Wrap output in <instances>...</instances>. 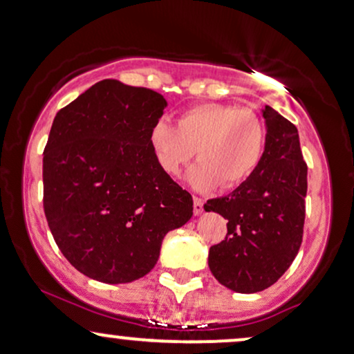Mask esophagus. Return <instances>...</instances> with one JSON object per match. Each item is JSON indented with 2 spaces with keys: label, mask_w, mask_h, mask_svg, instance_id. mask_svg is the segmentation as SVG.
Here are the masks:
<instances>
[{
  "label": "esophagus",
  "mask_w": 354,
  "mask_h": 354,
  "mask_svg": "<svg viewBox=\"0 0 354 354\" xmlns=\"http://www.w3.org/2000/svg\"><path fill=\"white\" fill-rule=\"evenodd\" d=\"M203 212V200L198 197H194V213L195 215H200Z\"/></svg>",
  "instance_id": "obj_1"
}]
</instances>
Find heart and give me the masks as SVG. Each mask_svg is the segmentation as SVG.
Segmentation results:
<instances>
[{
	"label": "heart",
	"instance_id": "heart-1",
	"mask_svg": "<svg viewBox=\"0 0 354 354\" xmlns=\"http://www.w3.org/2000/svg\"><path fill=\"white\" fill-rule=\"evenodd\" d=\"M149 141L164 172L176 176L197 149L200 160L187 172V182L197 190L218 184L231 189L246 182L259 165L266 129L254 111L208 102L185 108L177 126L157 121Z\"/></svg>",
	"mask_w": 354,
	"mask_h": 354
}]
</instances>
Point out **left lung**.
<instances>
[{"instance_id":"obj_1","label":"left lung","mask_w":354,"mask_h":354,"mask_svg":"<svg viewBox=\"0 0 354 354\" xmlns=\"http://www.w3.org/2000/svg\"><path fill=\"white\" fill-rule=\"evenodd\" d=\"M264 154L254 174L230 195L212 198L205 212L228 220L225 241L208 252V266L221 286L254 294L277 282L302 244L307 164L299 131L276 110H263Z\"/></svg>"}]
</instances>
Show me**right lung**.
I'll use <instances>...</instances> for the list:
<instances>
[{
  "label": "right lung",
  "mask_w": 354,
  "mask_h": 354,
  "mask_svg": "<svg viewBox=\"0 0 354 354\" xmlns=\"http://www.w3.org/2000/svg\"><path fill=\"white\" fill-rule=\"evenodd\" d=\"M167 102L102 80L57 113L44 149V212L77 270L104 283L146 276L194 200L157 164L149 133Z\"/></svg>",
  "instance_id": "1"
}]
</instances>
